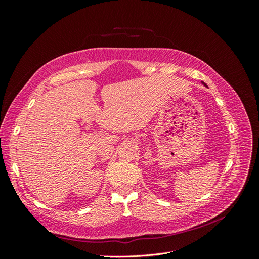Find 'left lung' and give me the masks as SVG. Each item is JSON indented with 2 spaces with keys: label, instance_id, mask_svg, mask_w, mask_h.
Returning a JSON list of instances; mask_svg holds the SVG:
<instances>
[{
  "label": "left lung",
  "instance_id": "obj_1",
  "mask_svg": "<svg viewBox=\"0 0 259 259\" xmlns=\"http://www.w3.org/2000/svg\"><path fill=\"white\" fill-rule=\"evenodd\" d=\"M202 83H203V82H202ZM203 84H205V85H206V83H203Z\"/></svg>",
  "mask_w": 259,
  "mask_h": 259
}]
</instances>
